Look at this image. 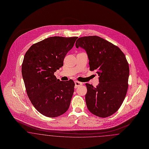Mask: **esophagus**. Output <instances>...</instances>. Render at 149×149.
Here are the masks:
<instances>
[{"instance_id": "1", "label": "esophagus", "mask_w": 149, "mask_h": 149, "mask_svg": "<svg viewBox=\"0 0 149 149\" xmlns=\"http://www.w3.org/2000/svg\"><path fill=\"white\" fill-rule=\"evenodd\" d=\"M81 85H82V83L78 82V81H75V88Z\"/></svg>"}]
</instances>
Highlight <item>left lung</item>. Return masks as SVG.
Masks as SVG:
<instances>
[{
    "label": "left lung",
    "instance_id": "8db88e82",
    "mask_svg": "<svg viewBox=\"0 0 149 149\" xmlns=\"http://www.w3.org/2000/svg\"><path fill=\"white\" fill-rule=\"evenodd\" d=\"M75 46L86 50L90 71L96 70L99 77L96 87L86 83L87 109L99 117L113 115L122 105L128 89L129 66L125 54L118 47L98 36L79 38Z\"/></svg>",
    "mask_w": 149,
    "mask_h": 149
}]
</instances>
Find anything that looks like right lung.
<instances>
[{
    "instance_id": "obj_1",
    "label": "right lung",
    "mask_w": 149,
    "mask_h": 149,
    "mask_svg": "<svg viewBox=\"0 0 149 149\" xmlns=\"http://www.w3.org/2000/svg\"><path fill=\"white\" fill-rule=\"evenodd\" d=\"M78 37L52 36L33 44L25 54L22 74L27 95L34 107L50 118L61 116L69 108L75 83L60 81L54 72Z\"/></svg>"
}]
</instances>
